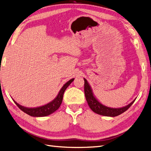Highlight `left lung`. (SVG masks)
<instances>
[{
    "instance_id": "left-lung-1",
    "label": "left lung",
    "mask_w": 151,
    "mask_h": 151,
    "mask_svg": "<svg viewBox=\"0 0 151 151\" xmlns=\"http://www.w3.org/2000/svg\"><path fill=\"white\" fill-rule=\"evenodd\" d=\"M84 93L86 101L88 102L89 108L92 109L93 111L97 114H99L100 115L111 117H114L119 115L120 114L127 111V109L132 106V104L134 103L136 99L135 98L134 101L131 102L130 104L122 108H115L106 106H105V105L101 104L98 101V99L96 98V96L94 95L92 88H91V87L88 83V81L85 78H84Z\"/></svg>"
}]
</instances>
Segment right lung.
Returning a JSON list of instances; mask_svg holds the SVG:
<instances>
[{
	"label": "right lung",
	"mask_w": 151,
	"mask_h": 151,
	"mask_svg": "<svg viewBox=\"0 0 151 151\" xmlns=\"http://www.w3.org/2000/svg\"><path fill=\"white\" fill-rule=\"evenodd\" d=\"M74 79L73 78L67 82V83L62 86V88H61L60 91H59V93L55 97V98L52 100V101H50V103L43 105V106H41L36 108L24 107L23 106H21V104H18L13 99H12L14 102L15 103V104L19 107V108L21 109L22 111H24L26 114H28V115L35 117L47 116L48 115H51V114H52L55 111H56L59 108V107H60L62 102L63 93H64L65 89L68 88V86L74 81Z\"/></svg>",
	"instance_id": "right-lung-1"
}]
</instances>
